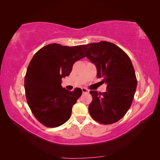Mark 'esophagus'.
I'll use <instances>...</instances> for the list:
<instances>
[{"label":"esophagus","instance_id":"esophagus-1","mask_svg":"<svg viewBox=\"0 0 160 160\" xmlns=\"http://www.w3.org/2000/svg\"><path fill=\"white\" fill-rule=\"evenodd\" d=\"M82 91L83 93H88V92H89V90L87 89L86 88H82Z\"/></svg>","mask_w":160,"mask_h":160}]
</instances>
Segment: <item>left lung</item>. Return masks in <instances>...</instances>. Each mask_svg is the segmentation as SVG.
Here are the masks:
<instances>
[{
  "label": "left lung",
  "instance_id": "obj_1",
  "mask_svg": "<svg viewBox=\"0 0 160 160\" xmlns=\"http://www.w3.org/2000/svg\"><path fill=\"white\" fill-rule=\"evenodd\" d=\"M87 58L97 69V77L103 78L106 91H90L92 101L88 110L92 118L103 124L117 122L132 103L137 80L128 56L113 43L102 41L81 45Z\"/></svg>",
  "mask_w": 160,
  "mask_h": 160
}]
</instances>
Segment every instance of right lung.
Returning a JSON list of instances; mask_svg holds the SVG:
<instances>
[{"instance_id":"1","label":"right lung","mask_w":160,"mask_h":160,"mask_svg":"<svg viewBox=\"0 0 160 160\" xmlns=\"http://www.w3.org/2000/svg\"><path fill=\"white\" fill-rule=\"evenodd\" d=\"M85 57L80 46L50 44L31 60L24 80L26 97L36 118L47 127H57L70 118L82 90H66L61 85L62 78L70 75L74 63Z\"/></svg>"}]
</instances>
